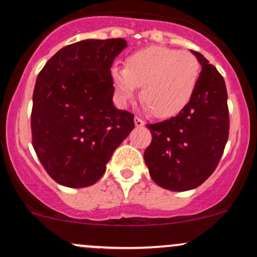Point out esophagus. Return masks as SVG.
<instances>
[{
	"mask_svg": "<svg viewBox=\"0 0 257 257\" xmlns=\"http://www.w3.org/2000/svg\"><path fill=\"white\" fill-rule=\"evenodd\" d=\"M134 123H136V126H138V128L144 126V120L139 118V116H136V118H134Z\"/></svg>",
	"mask_w": 257,
	"mask_h": 257,
	"instance_id": "esophagus-1",
	"label": "esophagus"
}]
</instances>
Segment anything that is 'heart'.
Wrapping results in <instances>:
<instances>
[{"label": "heart", "instance_id": "heart-1", "mask_svg": "<svg viewBox=\"0 0 257 257\" xmlns=\"http://www.w3.org/2000/svg\"><path fill=\"white\" fill-rule=\"evenodd\" d=\"M112 79L121 102L141 89V99L158 118L175 115L189 103L200 76L196 57L186 51L150 46L134 52L125 67H112Z\"/></svg>", "mask_w": 257, "mask_h": 257}]
</instances>
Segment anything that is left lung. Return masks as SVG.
Masks as SVG:
<instances>
[{
    "instance_id": "obj_1",
    "label": "left lung",
    "mask_w": 257,
    "mask_h": 257,
    "mask_svg": "<svg viewBox=\"0 0 257 257\" xmlns=\"http://www.w3.org/2000/svg\"><path fill=\"white\" fill-rule=\"evenodd\" d=\"M201 72L193 97L178 115L147 124L152 143L144 160L153 180L172 191L198 188L216 169L229 138L225 80L199 52Z\"/></svg>"
}]
</instances>
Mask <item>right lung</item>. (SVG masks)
Instances as JSON below:
<instances>
[{
    "label": "right lung",
    "instance_id": "obj_1",
    "mask_svg": "<svg viewBox=\"0 0 257 257\" xmlns=\"http://www.w3.org/2000/svg\"><path fill=\"white\" fill-rule=\"evenodd\" d=\"M123 38L84 40L59 49L38 74L32 144L48 175L68 188L97 183L134 129V114L113 105L110 73Z\"/></svg>",
    "mask_w": 257,
    "mask_h": 257
}]
</instances>
